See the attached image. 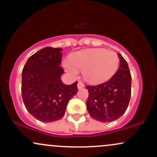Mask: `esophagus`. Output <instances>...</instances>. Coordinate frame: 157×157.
Returning a JSON list of instances; mask_svg holds the SVG:
<instances>
[{
    "label": "esophagus",
    "instance_id": "esophagus-1",
    "mask_svg": "<svg viewBox=\"0 0 157 157\" xmlns=\"http://www.w3.org/2000/svg\"><path fill=\"white\" fill-rule=\"evenodd\" d=\"M83 87H84L83 82H82L81 81H79L78 83H77V88H78V89H82V88Z\"/></svg>",
    "mask_w": 157,
    "mask_h": 157
}]
</instances>
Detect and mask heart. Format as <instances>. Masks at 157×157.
Listing matches in <instances>:
<instances>
[{"label": "heart", "instance_id": "b5f03b06", "mask_svg": "<svg viewBox=\"0 0 157 157\" xmlns=\"http://www.w3.org/2000/svg\"><path fill=\"white\" fill-rule=\"evenodd\" d=\"M70 64L65 63L68 73L76 75L82 71L83 78L91 83L109 80L117 71L120 58L117 54L105 48H90L75 53L70 58Z\"/></svg>", "mask_w": 157, "mask_h": 157}]
</instances>
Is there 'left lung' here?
I'll list each match as a JSON object with an SVG mask.
<instances>
[{"label": "left lung", "instance_id": "8db88e82", "mask_svg": "<svg viewBox=\"0 0 157 157\" xmlns=\"http://www.w3.org/2000/svg\"><path fill=\"white\" fill-rule=\"evenodd\" d=\"M120 64L114 75L103 83L86 86L89 98L86 102L90 116L97 121L112 122L125 112L131 94V75L128 65L118 54Z\"/></svg>", "mask_w": 157, "mask_h": 157}]
</instances>
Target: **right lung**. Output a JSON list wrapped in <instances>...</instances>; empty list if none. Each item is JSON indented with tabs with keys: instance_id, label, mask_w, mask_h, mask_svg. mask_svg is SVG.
I'll return each mask as SVG.
<instances>
[{
	"instance_id": "1",
	"label": "right lung",
	"mask_w": 157,
	"mask_h": 157,
	"mask_svg": "<svg viewBox=\"0 0 157 157\" xmlns=\"http://www.w3.org/2000/svg\"><path fill=\"white\" fill-rule=\"evenodd\" d=\"M62 48L46 47L27 60L22 71L21 94L27 111L44 122H55L64 116L68 102L77 91V82L63 83L60 67Z\"/></svg>"
}]
</instances>
